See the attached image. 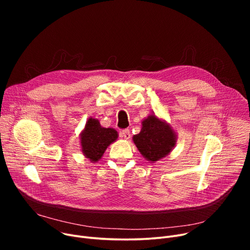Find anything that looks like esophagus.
I'll use <instances>...</instances> for the list:
<instances>
[{
  "label": "esophagus",
  "instance_id": "1",
  "mask_svg": "<svg viewBox=\"0 0 250 250\" xmlns=\"http://www.w3.org/2000/svg\"><path fill=\"white\" fill-rule=\"evenodd\" d=\"M121 136H122L125 140H129V138H130L129 130H128V129H124V130H122V132H121Z\"/></svg>",
  "mask_w": 250,
  "mask_h": 250
}]
</instances>
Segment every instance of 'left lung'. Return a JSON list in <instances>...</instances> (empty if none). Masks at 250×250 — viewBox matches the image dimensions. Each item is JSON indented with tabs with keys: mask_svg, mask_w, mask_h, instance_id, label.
<instances>
[{
	"mask_svg": "<svg viewBox=\"0 0 250 250\" xmlns=\"http://www.w3.org/2000/svg\"><path fill=\"white\" fill-rule=\"evenodd\" d=\"M133 141L144 158L154 163L174 149L177 135L166 121L152 113L142 121L141 132Z\"/></svg>",
	"mask_w": 250,
	"mask_h": 250,
	"instance_id": "obj_1",
	"label": "left lung"
}]
</instances>
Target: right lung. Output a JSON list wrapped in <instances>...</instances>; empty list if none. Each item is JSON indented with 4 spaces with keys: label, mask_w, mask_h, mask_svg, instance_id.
Instances as JSON below:
<instances>
[{
    "label": "right lung",
    "mask_w": 250,
    "mask_h": 250,
    "mask_svg": "<svg viewBox=\"0 0 250 250\" xmlns=\"http://www.w3.org/2000/svg\"><path fill=\"white\" fill-rule=\"evenodd\" d=\"M117 138L118 134L114 128L103 127L96 118L89 117L80 134L82 153L91 162L95 163L101 159L105 150Z\"/></svg>",
    "instance_id": "1"
}]
</instances>
